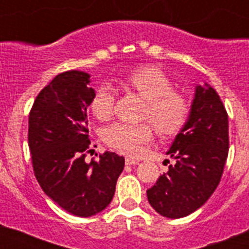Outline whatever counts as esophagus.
<instances>
[{
  "label": "esophagus",
  "instance_id": "obj_1",
  "mask_svg": "<svg viewBox=\"0 0 249 249\" xmlns=\"http://www.w3.org/2000/svg\"><path fill=\"white\" fill-rule=\"evenodd\" d=\"M138 163V160H135V158L132 157H127L126 158V164L127 166H135V164Z\"/></svg>",
  "mask_w": 249,
  "mask_h": 249
}]
</instances>
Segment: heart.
<instances>
[{
	"label": "heart",
	"mask_w": 249,
	"mask_h": 249,
	"mask_svg": "<svg viewBox=\"0 0 249 249\" xmlns=\"http://www.w3.org/2000/svg\"><path fill=\"white\" fill-rule=\"evenodd\" d=\"M123 87L135 91L146 101L144 118L162 136L177 133L183 127L190 113L186 98L172 91V82L156 67L138 68L129 72L122 81ZM114 94L108 86L101 85L94 89L89 108L96 118L107 121L113 113ZM103 141L123 155H140L146 143L152 140V128L148 123L131 124L117 122L106 127Z\"/></svg>",
	"instance_id": "b5f03b06"
}]
</instances>
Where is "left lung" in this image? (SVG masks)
<instances>
[{"label":"left lung","mask_w":249,"mask_h":249,"mask_svg":"<svg viewBox=\"0 0 249 249\" xmlns=\"http://www.w3.org/2000/svg\"><path fill=\"white\" fill-rule=\"evenodd\" d=\"M167 155L176 163L147 190V198L160 215L182 218L212 196L228 156V114L208 83L196 86L188 118Z\"/></svg>","instance_id":"obj_1"}]
</instances>
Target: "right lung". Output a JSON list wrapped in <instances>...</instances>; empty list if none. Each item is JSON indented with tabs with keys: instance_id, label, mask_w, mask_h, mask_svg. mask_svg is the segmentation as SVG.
Segmentation results:
<instances>
[{
	"instance_id": "right-lung-1",
	"label": "right lung",
	"mask_w": 249,
	"mask_h": 249,
	"mask_svg": "<svg viewBox=\"0 0 249 249\" xmlns=\"http://www.w3.org/2000/svg\"><path fill=\"white\" fill-rule=\"evenodd\" d=\"M89 77L74 70L57 74L38 93L28 118V146L39 186L78 217L108 207L124 167V158L113 152L85 160L91 144L87 109L94 92Z\"/></svg>"
}]
</instances>
